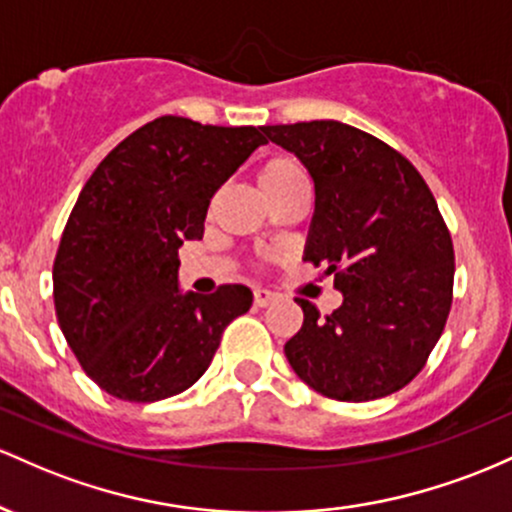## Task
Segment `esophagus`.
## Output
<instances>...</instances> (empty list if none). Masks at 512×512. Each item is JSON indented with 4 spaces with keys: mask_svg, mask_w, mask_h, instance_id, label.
<instances>
[{
    "mask_svg": "<svg viewBox=\"0 0 512 512\" xmlns=\"http://www.w3.org/2000/svg\"><path fill=\"white\" fill-rule=\"evenodd\" d=\"M273 302H275V295L271 290H261V287L254 290V304H256V307H268V304H273Z\"/></svg>",
    "mask_w": 512,
    "mask_h": 512,
    "instance_id": "esophagus-1",
    "label": "esophagus"
}]
</instances>
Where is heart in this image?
I'll list each match as a JSON object with an SVG mask.
<instances>
[{"instance_id": "heart-1", "label": "heart", "mask_w": 512, "mask_h": 512, "mask_svg": "<svg viewBox=\"0 0 512 512\" xmlns=\"http://www.w3.org/2000/svg\"><path fill=\"white\" fill-rule=\"evenodd\" d=\"M256 181L258 188L268 198V203H275V200L295 191V188L307 186L302 166L292 157H287V154H275V157L266 159V162L258 166Z\"/></svg>"}]
</instances>
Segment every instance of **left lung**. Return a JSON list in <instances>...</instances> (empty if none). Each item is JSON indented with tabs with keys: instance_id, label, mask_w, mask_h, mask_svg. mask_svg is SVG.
Segmentation results:
<instances>
[{
	"instance_id": "obj_1",
	"label": "left lung",
	"mask_w": 512,
	"mask_h": 512,
	"mask_svg": "<svg viewBox=\"0 0 512 512\" xmlns=\"http://www.w3.org/2000/svg\"><path fill=\"white\" fill-rule=\"evenodd\" d=\"M314 181L304 261L324 266L343 304L321 317L309 300L285 343L292 370L336 401L399 392L426 365L452 307L455 249L418 169L370 132L338 120L266 125Z\"/></svg>"
}]
</instances>
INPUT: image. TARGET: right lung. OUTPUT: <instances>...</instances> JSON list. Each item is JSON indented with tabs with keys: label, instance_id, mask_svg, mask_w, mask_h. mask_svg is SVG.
Returning <instances> with one entry per match:
<instances>
[{
	"label": "right lung",
	"instance_id": "obj_1",
	"mask_svg": "<svg viewBox=\"0 0 512 512\" xmlns=\"http://www.w3.org/2000/svg\"><path fill=\"white\" fill-rule=\"evenodd\" d=\"M263 128L162 116L106 154L70 212L53 266L60 329L79 365L116 399H169L212 363L222 331L249 312L244 285L179 290V249L203 239L210 198Z\"/></svg>",
	"mask_w": 512,
	"mask_h": 512
}]
</instances>
